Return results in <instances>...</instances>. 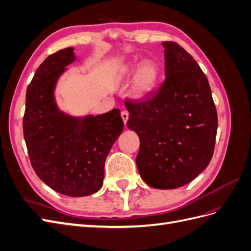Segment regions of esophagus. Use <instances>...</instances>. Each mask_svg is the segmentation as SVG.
Instances as JSON below:
<instances>
[{
    "label": "esophagus",
    "mask_w": 251,
    "mask_h": 251,
    "mask_svg": "<svg viewBox=\"0 0 251 251\" xmlns=\"http://www.w3.org/2000/svg\"><path fill=\"white\" fill-rule=\"evenodd\" d=\"M121 117H123L125 125H126V121L128 119V113L126 111H123V112H121Z\"/></svg>",
    "instance_id": "esophagus-1"
}]
</instances>
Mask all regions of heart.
<instances>
[{
	"label": "heart",
	"mask_w": 251,
	"mask_h": 251,
	"mask_svg": "<svg viewBox=\"0 0 251 251\" xmlns=\"http://www.w3.org/2000/svg\"><path fill=\"white\" fill-rule=\"evenodd\" d=\"M135 72L131 87V96L134 100H146L154 93L160 80V67L154 62H144L140 66L127 64L121 69L123 76H130Z\"/></svg>",
	"instance_id": "obj_1"
}]
</instances>
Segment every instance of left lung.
I'll list each match as a JSON object with an SVG mask.
<instances>
[{
  "instance_id": "obj_1",
  "label": "left lung",
  "mask_w": 251,
  "mask_h": 251,
  "mask_svg": "<svg viewBox=\"0 0 251 251\" xmlns=\"http://www.w3.org/2000/svg\"><path fill=\"white\" fill-rule=\"evenodd\" d=\"M165 80L147 100H126L127 127L139 136L136 164L150 186L173 189L206 169L218 127L207 77L194 57L175 42H163Z\"/></svg>"
}]
</instances>
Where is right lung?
<instances>
[{
    "label": "right lung",
    "mask_w": 251,
    "mask_h": 251,
    "mask_svg": "<svg viewBox=\"0 0 251 251\" xmlns=\"http://www.w3.org/2000/svg\"><path fill=\"white\" fill-rule=\"evenodd\" d=\"M75 57L72 47L62 49L37 68L27 88L23 132L39 178L59 194L83 197L102 186L105 159L124 131V121L118 109L85 117L58 109L56 82Z\"/></svg>",
    "instance_id": "obj_1"
}]
</instances>
